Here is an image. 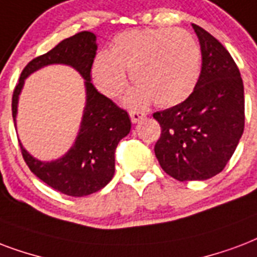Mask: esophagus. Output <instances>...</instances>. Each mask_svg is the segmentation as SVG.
<instances>
[{"mask_svg": "<svg viewBox=\"0 0 257 257\" xmlns=\"http://www.w3.org/2000/svg\"><path fill=\"white\" fill-rule=\"evenodd\" d=\"M129 115H131V121L133 124H136L139 121H142L144 117H146V113L144 111H137V110H131L129 111Z\"/></svg>", "mask_w": 257, "mask_h": 257, "instance_id": "esophagus-1", "label": "esophagus"}]
</instances>
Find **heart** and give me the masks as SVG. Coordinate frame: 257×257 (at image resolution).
<instances>
[{"mask_svg":"<svg viewBox=\"0 0 257 257\" xmlns=\"http://www.w3.org/2000/svg\"><path fill=\"white\" fill-rule=\"evenodd\" d=\"M128 71L136 82L125 103L142 107L155 102L175 106L191 95L201 71V48L185 29L146 28L118 33L110 52L101 51L91 66L98 89L118 97L128 83Z\"/></svg>","mask_w":257,"mask_h":257,"instance_id":"obj_1","label":"heart"}]
</instances>
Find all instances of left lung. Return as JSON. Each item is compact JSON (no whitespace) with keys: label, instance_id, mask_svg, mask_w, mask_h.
<instances>
[{"label":"left lung","instance_id":"left-lung-1","mask_svg":"<svg viewBox=\"0 0 257 257\" xmlns=\"http://www.w3.org/2000/svg\"><path fill=\"white\" fill-rule=\"evenodd\" d=\"M193 25L202 54L195 89L179 105L154 113L162 135L155 144L160 167L176 181H205L225 168L244 132V85L230 54Z\"/></svg>","mask_w":257,"mask_h":257}]
</instances>
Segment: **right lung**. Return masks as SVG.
Instances as JSON below:
<instances>
[{"label":"right lung","mask_w":257,"mask_h":257,"mask_svg":"<svg viewBox=\"0 0 257 257\" xmlns=\"http://www.w3.org/2000/svg\"><path fill=\"white\" fill-rule=\"evenodd\" d=\"M97 36L79 32L64 39L47 54L31 60L21 72L12 98V114L16 124L17 106L25 79L32 72L50 64H66L75 68L85 79L86 105L81 126L72 147L56 160L42 162L33 158L23 144L21 154L29 170L52 189L71 197L97 193L114 175V152L121 139L131 132L128 113L111 99L98 93L90 78L97 54Z\"/></svg>","instance_id":"right-lung-1"}]
</instances>
